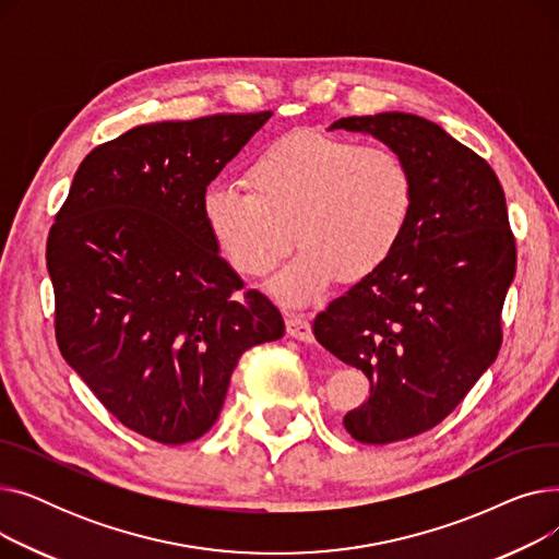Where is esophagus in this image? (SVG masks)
<instances>
[{
    "label": "esophagus",
    "mask_w": 559,
    "mask_h": 559,
    "mask_svg": "<svg viewBox=\"0 0 559 559\" xmlns=\"http://www.w3.org/2000/svg\"><path fill=\"white\" fill-rule=\"evenodd\" d=\"M287 335H292L295 340H301V342H314V335H312V326L310 321L304 317V314H287Z\"/></svg>",
    "instance_id": "esophagus-1"
}]
</instances>
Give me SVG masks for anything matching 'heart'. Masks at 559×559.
I'll list each match as a JSON object with an SVG mask.
<instances>
[{"label": "heart", "instance_id": "heart-1", "mask_svg": "<svg viewBox=\"0 0 559 559\" xmlns=\"http://www.w3.org/2000/svg\"><path fill=\"white\" fill-rule=\"evenodd\" d=\"M247 188L215 183L201 217L242 276H267L295 242L301 251L272 281L292 306L317 301L340 276L356 283L394 255L415 209V174L385 144L299 131L270 142L245 174Z\"/></svg>", "mask_w": 559, "mask_h": 559}]
</instances>
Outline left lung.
<instances>
[{
  "label": "left lung",
  "mask_w": 559,
  "mask_h": 559,
  "mask_svg": "<svg viewBox=\"0 0 559 559\" xmlns=\"http://www.w3.org/2000/svg\"><path fill=\"white\" fill-rule=\"evenodd\" d=\"M415 174V209L394 255L319 312L317 342L369 378L344 428L392 444L447 419L501 348V310L516 272L508 205L493 169L442 127L409 112L342 117Z\"/></svg>",
  "instance_id": "left-lung-1"
}]
</instances>
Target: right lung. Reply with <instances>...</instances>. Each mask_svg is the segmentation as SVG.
Masks as SVG:
<instances>
[{"mask_svg":"<svg viewBox=\"0 0 559 559\" xmlns=\"http://www.w3.org/2000/svg\"><path fill=\"white\" fill-rule=\"evenodd\" d=\"M270 110L142 124L79 165L47 238L56 342L127 428L160 444L209 432L278 308L219 255L201 199Z\"/></svg>","mask_w":559,"mask_h":559,"instance_id":"right-lung-1","label":"right lung"}]
</instances>
